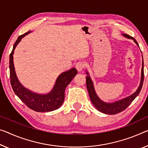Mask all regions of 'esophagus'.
I'll return each instance as SVG.
<instances>
[{"instance_id": "obj_1", "label": "esophagus", "mask_w": 148, "mask_h": 148, "mask_svg": "<svg viewBox=\"0 0 148 148\" xmlns=\"http://www.w3.org/2000/svg\"><path fill=\"white\" fill-rule=\"evenodd\" d=\"M85 63L83 62V61H78V62L76 63L75 67L79 71H81L85 68Z\"/></svg>"}]
</instances>
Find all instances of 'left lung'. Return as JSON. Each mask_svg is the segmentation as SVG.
Segmentation results:
<instances>
[{
	"label": "left lung",
	"mask_w": 148,
	"mask_h": 148,
	"mask_svg": "<svg viewBox=\"0 0 148 148\" xmlns=\"http://www.w3.org/2000/svg\"><path fill=\"white\" fill-rule=\"evenodd\" d=\"M125 37L130 38L134 41V42L138 45L137 41H136L133 37H131L128 34H124ZM88 74V73H87ZM144 61L142 62V77H141V83L139 86V87L137 89V90L134 93L133 95H130V96L125 98V99L121 100V101L115 102L114 103H106L102 101L99 97H97L96 92L95 91L94 87H93L92 82L90 79V77L87 76L86 77V85H87V88L88 92V95H89L90 101H91L93 105L95 106L98 110L100 112L107 114H116L124 110L128 106L132 103L134 100L136 99V97L139 95L141 89H142L143 82H144Z\"/></svg>",
	"instance_id": "1"
}]
</instances>
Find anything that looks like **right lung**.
I'll use <instances>...</instances> for the list:
<instances>
[{
    "label": "right lung",
    "instance_id": "1",
    "mask_svg": "<svg viewBox=\"0 0 148 148\" xmlns=\"http://www.w3.org/2000/svg\"><path fill=\"white\" fill-rule=\"evenodd\" d=\"M30 32L20 35L18 38L10 54L9 67H10V84L14 92L19 99L32 110L36 112H49L55 110L62 105L65 99V90L72 79L77 74L76 69L73 68L69 71L61 73L57 79L53 90L47 95H39L31 92L22 86L16 75L13 63V53L15 47L22 38L28 34Z\"/></svg>",
    "mask_w": 148,
    "mask_h": 148
}]
</instances>
